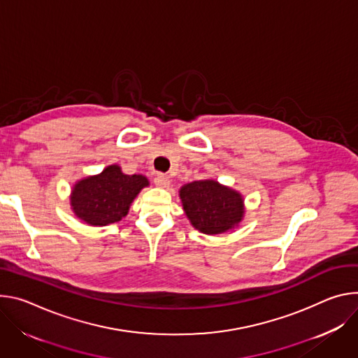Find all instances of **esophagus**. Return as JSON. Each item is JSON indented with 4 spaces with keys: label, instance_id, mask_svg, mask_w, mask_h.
Instances as JSON below:
<instances>
[{
    "label": "esophagus",
    "instance_id": "34e87169",
    "mask_svg": "<svg viewBox=\"0 0 358 358\" xmlns=\"http://www.w3.org/2000/svg\"><path fill=\"white\" fill-rule=\"evenodd\" d=\"M155 185L157 187H169L171 186V179L166 175H157L155 178Z\"/></svg>",
    "mask_w": 358,
    "mask_h": 358
}]
</instances>
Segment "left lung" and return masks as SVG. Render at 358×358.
Returning <instances> with one entry per match:
<instances>
[{"label":"left lung","mask_w":358,"mask_h":358,"mask_svg":"<svg viewBox=\"0 0 358 358\" xmlns=\"http://www.w3.org/2000/svg\"><path fill=\"white\" fill-rule=\"evenodd\" d=\"M179 197L190 224L209 236L233 230L245 217L243 194L215 179L183 185L179 189Z\"/></svg>","instance_id":"8db88e82"}]
</instances>
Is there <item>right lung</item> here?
I'll return each mask as SVG.
<instances>
[{"label": "right lung", "mask_w": 358, "mask_h": 358, "mask_svg": "<svg viewBox=\"0 0 358 358\" xmlns=\"http://www.w3.org/2000/svg\"><path fill=\"white\" fill-rule=\"evenodd\" d=\"M149 180L143 175H127L119 165L75 182L69 194L73 215L90 226H106L122 220Z\"/></svg>", "instance_id": "1"}]
</instances>
